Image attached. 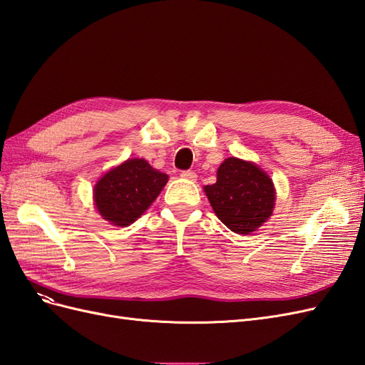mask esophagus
Segmentation results:
<instances>
[{
	"label": "esophagus",
	"mask_w": 365,
	"mask_h": 365,
	"mask_svg": "<svg viewBox=\"0 0 365 365\" xmlns=\"http://www.w3.org/2000/svg\"><path fill=\"white\" fill-rule=\"evenodd\" d=\"M181 178L182 180H187V181H196V173L193 170H182L181 172Z\"/></svg>",
	"instance_id": "1"
}]
</instances>
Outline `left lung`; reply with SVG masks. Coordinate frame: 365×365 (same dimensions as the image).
<instances>
[{
	"label": "left lung",
	"mask_w": 365,
	"mask_h": 365,
	"mask_svg": "<svg viewBox=\"0 0 365 365\" xmlns=\"http://www.w3.org/2000/svg\"><path fill=\"white\" fill-rule=\"evenodd\" d=\"M204 190L220 222L244 236L267 222L275 205V189L268 173L236 157L219 165L216 182Z\"/></svg>",
	"instance_id": "left-lung-1"
}]
</instances>
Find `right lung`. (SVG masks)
<instances>
[{"instance_id":"right-lung-1","label":"right lung","mask_w":365,"mask_h":365,"mask_svg":"<svg viewBox=\"0 0 365 365\" xmlns=\"http://www.w3.org/2000/svg\"><path fill=\"white\" fill-rule=\"evenodd\" d=\"M168 180V175L153 169L146 160H126L94 185L97 212L113 225L128 227L157 200Z\"/></svg>"}]
</instances>
